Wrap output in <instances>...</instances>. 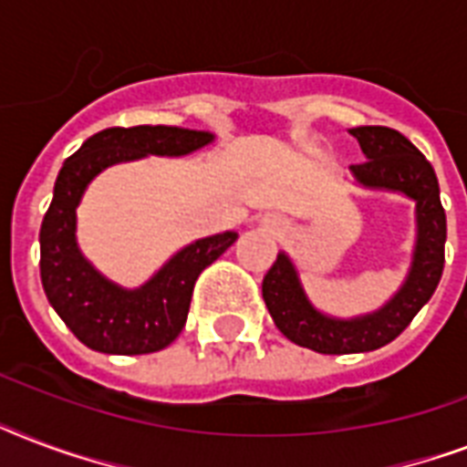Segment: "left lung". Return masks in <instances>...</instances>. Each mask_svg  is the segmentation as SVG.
Here are the masks:
<instances>
[{"mask_svg":"<svg viewBox=\"0 0 467 467\" xmlns=\"http://www.w3.org/2000/svg\"><path fill=\"white\" fill-rule=\"evenodd\" d=\"M348 133L366 155V161L351 167L358 183L400 191L417 201V247L410 276L398 296L373 315L356 319H334L315 310L300 288L291 259L276 256L264 276V303L284 337L317 354H361L390 344L434 296L446 262V213L439 179L427 157L392 128L358 126Z\"/></svg>","mask_w":467,"mask_h":467,"instance_id":"8db88e82","label":"left lung"}]
</instances>
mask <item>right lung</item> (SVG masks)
Listing matches in <instances>:
<instances>
[{
    "mask_svg": "<svg viewBox=\"0 0 467 467\" xmlns=\"http://www.w3.org/2000/svg\"><path fill=\"white\" fill-rule=\"evenodd\" d=\"M213 142L205 130L169 126L106 128L62 164L53 203L40 225V281L50 306L84 347L101 354H152L169 347L186 325L196 278L237 233H223L182 249L138 291L106 281L77 249V205L87 183L116 161L145 155L179 157Z\"/></svg>",
    "mask_w": 467,
    "mask_h": 467,
    "instance_id": "obj_1",
    "label": "right lung"
}]
</instances>
